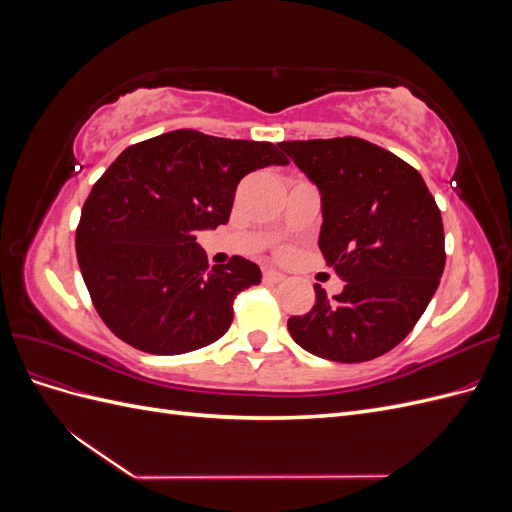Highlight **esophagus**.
<instances>
[{
    "mask_svg": "<svg viewBox=\"0 0 512 512\" xmlns=\"http://www.w3.org/2000/svg\"><path fill=\"white\" fill-rule=\"evenodd\" d=\"M284 273H280V271H275V269H267L265 273H262V280H265L267 284H280V282H284Z\"/></svg>",
    "mask_w": 512,
    "mask_h": 512,
    "instance_id": "34e87169",
    "label": "esophagus"
}]
</instances>
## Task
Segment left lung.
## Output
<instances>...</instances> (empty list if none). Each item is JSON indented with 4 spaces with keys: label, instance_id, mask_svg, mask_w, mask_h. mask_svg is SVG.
<instances>
[{
    "label": "left lung",
    "instance_id": "8db88e82",
    "mask_svg": "<svg viewBox=\"0 0 512 512\" xmlns=\"http://www.w3.org/2000/svg\"><path fill=\"white\" fill-rule=\"evenodd\" d=\"M320 192V252L346 282L292 316L303 350L363 363L393 350L423 316L444 271V226L423 177L395 153L363 138L277 145Z\"/></svg>",
    "mask_w": 512,
    "mask_h": 512
}]
</instances>
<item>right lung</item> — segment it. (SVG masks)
I'll return each instance as SVG.
<instances>
[{"label": "right lung", "instance_id": "add662e5", "mask_svg": "<svg viewBox=\"0 0 512 512\" xmlns=\"http://www.w3.org/2000/svg\"><path fill=\"white\" fill-rule=\"evenodd\" d=\"M288 160L271 143L175 130L119 153L91 188L76 258L100 318L149 354H183L220 339L237 292L260 284L256 262L209 269L196 232L230 218L239 181Z\"/></svg>", "mask_w": 512, "mask_h": 512}]
</instances>
